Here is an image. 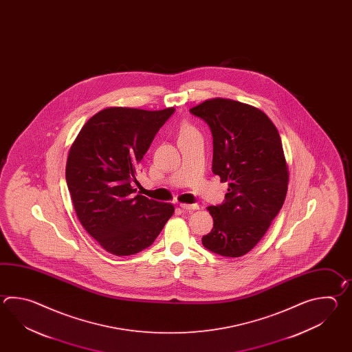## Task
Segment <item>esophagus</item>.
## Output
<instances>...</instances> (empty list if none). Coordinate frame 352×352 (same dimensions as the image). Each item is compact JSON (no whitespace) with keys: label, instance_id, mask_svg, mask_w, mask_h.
<instances>
[{"label":"esophagus","instance_id":"34e87169","mask_svg":"<svg viewBox=\"0 0 352 352\" xmlns=\"http://www.w3.org/2000/svg\"><path fill=\"white\" fill-rule=\"evenodd\" d=\"M179 208L182 210H199V205L197 204H179Z\"/></svg>","mask_w":352,"mask_h":352}]
</instances>
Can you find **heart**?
I'll list each match as a JSON object with an SVG mask.
<instances>
[{
    "mask_svg": "<svg viewBox=\"0 0 352 352\" xmlns=\"http://www.w3.org/2000/svg\"><path fill=\"white\" fill-rule=\"evenodd\" d=\"M195 132L194 128L191 127H184L181 129V132H179V137H182V135H188V133H192Z\"/></svg>",
    "mask_w": 352,
    "mask_h": 352,
    "instance_id": "heart-1",
    "label": "heart"
}]
</instances>
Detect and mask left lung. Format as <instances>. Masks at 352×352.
Returning <instances> with one entry per match:
<instances>
[{
  "mask_svg": "<svg viewBox=\"0 0 352 352\" xmlns=\"http://www.w3.org/2000/svg\"><path fill=\"white\" fill-rule=\"evenodd\" d=\"M190 112L209 124L212 173L229 184L225 201L208 208L214 228L202 245L238 258L259 243L283 206L289 173L280 135L265 113L232 99H209Z\"/></svg>",
  "mask_w": 352,
  "mask_h": 352,
  "instance_id": "left-lung-1",
  "label": "left lung"
}]
</instances>
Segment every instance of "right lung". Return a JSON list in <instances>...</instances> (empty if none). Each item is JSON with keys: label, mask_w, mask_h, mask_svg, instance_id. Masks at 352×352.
Returning <instances> with one entry per match:
<instances>
[{"label": "right lung", "mask_w": 352, "mask_h": 352, "mask_svg": "<svg viewBox=\"0 0 352 352\" xmlns=\"http://www.w3.org/2000/svg\"><path fill=\"white\" fill-rule=\"evenodd\" d=\"M175 108L111 107L82 126L67 155V188L76 217L111 254L150 247L173 217V204L135 195V175L158 129Z\"/></svg>", "instance_id": "add662e5"}]
</instances>
